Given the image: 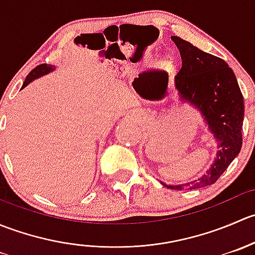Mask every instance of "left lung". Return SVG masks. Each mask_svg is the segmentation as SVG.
<instances>
[{
    "label": "left lung",
    "instance_id": "left-lung-1",
    "mask_svg": "<svg viewBox=\"0 0 255 255\" xmlns=\"http://www.w3.org/2000/svg\"><path fill=\"white\" fill-rule=\"evenodd\" d=\"M182 65L175 76V89L182 102L201 112L217 142L215 161L199 179L181 185L161 184L171 190L201 189L215 184L242 148L244 104L232 69L218 56L202 51L180 37H171Z\"/></svg>",
    "mask_w": 255,
    "mask_h": 255
}]
</instances>
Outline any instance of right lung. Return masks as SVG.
<instances>
[{
  "mask_svg": "<svg viewBox=\"0 0 255 255\" xmlns=\"http://www.w3.org/2000/svg\"><path fill=\"white\" fill-rule=\"evenodd\" d=\"M53 70H55V66L48 65V64H40V65H38L37 68H34L29 74H28V76L25 78L24 82H23L22 89L23 87L27 86L29 82H32L33 80L40 78V76H43V75H47V74H49L50 71H53Z\"/></svg>",
  "mask_w": 255,
  "mask_h": 255,
  "instance_id": "right-lung-1",
  "label": "right lung"
}]
</instances>
